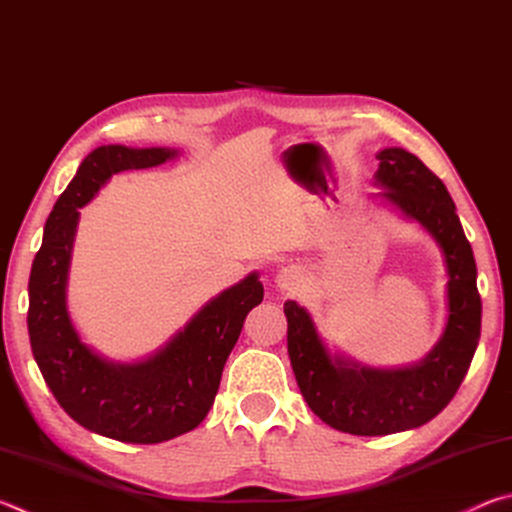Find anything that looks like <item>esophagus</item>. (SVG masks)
Segmentation results:
<instances>
[{
    "instance_id": "1",
    "label": "esophagus",
    "mask_w": 512,
    "mask_h": 512,
    "mask_svg": "<svg viewBox=\"0 0 512 512\" xmlns=\"http://www.w3.org/2000/svg\"><path fill=\"white\" fill-rule=\"evenodd\" d=\"M302 282H305V273H302L298 266H284L282 271L275 275V284L282 291H298L302 287Z\"/></svg>"
}]
</instances>
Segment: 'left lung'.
<instances>
[{"mask_svg":"<svg viewBox=\"0 0 512 512\" xmlns=\"http://www.w3.org/2000/svg\"><path fill=\"white\" fill-rule=\"evenodd\" d=\"M377 160L381 196L424 225L443 248L449 316L436 348L418 366L375 370L332 357L307 311L284 302L289 357L302 397L325 424L352 436H388L436 418L461 386L481 336L472 246L443 180L404 149L379 151Z\"/></svg>","mask_w":512,"mask_h":512,"instance_id":"8db88e82","label":"left lung"}]
</instances>
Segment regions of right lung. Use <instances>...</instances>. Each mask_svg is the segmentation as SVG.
Listing matches in <instances>:
<instances>
[{"label": "right lung", "instance_id": "obj_1", "mask_svg": "<svg viewBox=\"0 0 512 512\" xmlns=\"http://www.w3.org/2000/svg\"><path fill=\"white\" fill-rule=\"evenodd\" d=\"M173 155L119 144L94 149L51 210L29 277V339L49 391L81 427L121 443H162L205 420L248 311L264 298L257 273H250L142 363L106 361L81 341L65 302L79 207L112 173L158 167Z\"/></svg>", "mask_w": 512, "mask_h": 512}]
</instances>
